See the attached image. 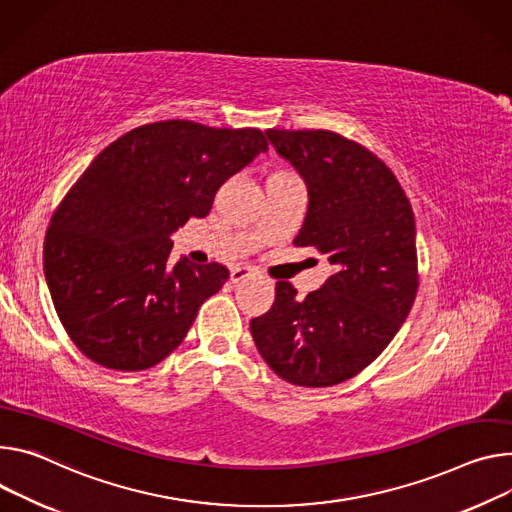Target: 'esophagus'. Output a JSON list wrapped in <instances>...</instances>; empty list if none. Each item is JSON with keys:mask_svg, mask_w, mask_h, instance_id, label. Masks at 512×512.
I'll list each match as a JSON object with an SVG mask.
<instances>
[{"mask_svg": "<svg viewBox=\"0 0 512 512\" xmlns=\"http://www.w3.org/2000/svg\"><path fill=\"white\" fill-rule=\"evenodd\" d=\"M257 273L253 271V269H249V267H235L230 271V282L232 284H241V282H245V280H251V277H255Z\"/></svg>", "mask_w": 512, "mask_h": 512, "instance_id": "1", "label": "esophagus"}]
</instances>
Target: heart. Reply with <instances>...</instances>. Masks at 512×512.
<instances>
[{"instance_id":"heart-1","label":"heart","mask_w":512,"mask_h":512,"mask_svg":"<svg viewBox=\"0 0 512 512\" xmlns=\"http://www.w3.org/2000/svg\"><path fill=\"white\" fill-rule=\"evenodd\" d=\"M286 177H292V175H288L286 171H273V173L267 177V181H273V179H286Z\"/></svg>"}]
</instances>
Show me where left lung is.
Wrapping results in <instances>:
<instances>
[{"label":"left lung","mask_w":512,"mask_h":512,"mask_svg":"<svg viewBox=\"0 0 512 512\" xmlns=\"http://www.w3.org/2000/svg\"><path fill=\"white\" fill-rule=\"evenodd\" d=\"M265 134L308 190L294 245L316 247L337 271L304 300L290 282H277L275 302L251 320V335L282 380L335 386L388 347L414 304V214L386 163L345 136L275 128Z\"/></svg>","instance_id":"obj_1"}]
</instances>
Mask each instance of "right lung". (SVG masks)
<instances>
[{"instance_id":"right-lung-1","label":"right lung","mask_w":512,"mask_h":512,"mask_svg":"<svg viewBox=\"0 0 512 512\" xmlns=\"http://www.w3.org/2000/svg\"><path fill=\"white\" fill-rule=\"evenodd\" d=\"M265 151L257 128L167 120L126 132L91 161L42 251L55 310L85 357L141 371L181 345L228 269L185 257L171 265V235L204 218L220 185Z\"/></svg>"}]
</instances>
